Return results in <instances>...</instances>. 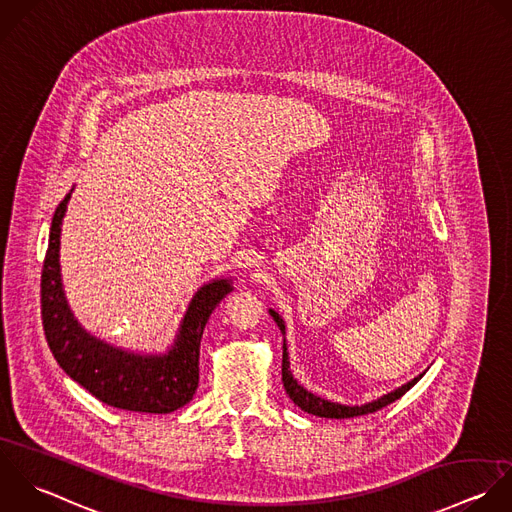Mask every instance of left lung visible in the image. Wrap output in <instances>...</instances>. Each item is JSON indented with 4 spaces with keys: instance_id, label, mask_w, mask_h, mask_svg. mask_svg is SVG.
<instances>
[{
    "instance_id": "1",
    "label": "left lung",
    "mask_w": 512,
    "mask_h": 512,
    "mask_svg": "<svg viewBox=\"0 0 512 512\" xmlns=\"http://www.w3.org/2000/svg\"><path fill=\"white\" fill-rule=\"evenodd\" d=\"M271 313V317L275 319V323H277V327L281 329V333L285 335V325H283V319L275 313V311H269ZM289 355H287V345H285V339H283V363H281V375H283V387H285V391H287V395H289V399L299 407V409H303L305 413H309V415H317V417H325V419H353V417H361V415H369V413H375V411H379V409H383V407H387V405H391V403H395L397 399H401L421 377H417V379H413L411 383H407V385H403L401 389H397V391H393V393H389V395H385V397H381L379 401H373V403H369V405H361V407H345V405H339V403H331V401H325V399H321V397H315L313 393H309V391H305L295 379H293V375H291V371H289V359H287Z\"/></svg>"
}]
</instances>
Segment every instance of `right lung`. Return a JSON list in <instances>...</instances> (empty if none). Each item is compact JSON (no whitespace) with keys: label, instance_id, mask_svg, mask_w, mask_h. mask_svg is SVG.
<instances>
[{"label":"right lung","instance_id":"obj_1","mask_svg":"<svg viewBox=\"0 0 512 512\" xmlns=\"http://www.w3.org/2000/svg\"><path fill=\"white\" fill-rule=\"evenodd\" d=\"M69 195L57 205L41 269V321L59 367L101 403L135 413H173L199 385V345L209 315L231 283L205 285L191 301L175 347L167 355L123 353L87 335L67 309L59 279V235Z\"/></svg>","mask_w":512,"mask_h":512}]
</instances>
